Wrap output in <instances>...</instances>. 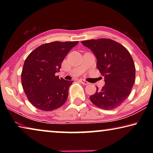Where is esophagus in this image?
<instances>
[{
    "instance_id": "esophagus-1",
    "label": "esophagus",
    "mask_w": 153,
    "mask_h": 153,
    "mask_svg": "<svg viewBox=\"0 0 153 153\" xmlns=\"http://www.w3.org/2000/svg\"><path fill=\"white\" fill-rule=\"evenodd\" d=\"M79 82H81L82 84H84V85H88V84H89L88 82L87 81H86V80L83 79H79Z\"/></svg>"
}]
</instances>
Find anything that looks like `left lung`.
<instances>
[{"instance_id": "obj_1", "label": "left lung", "mask_w": 153, "mask_h": 153, "mask_svg": "<svg viewBox=\"0 0 153 153\" xmlns=\"http://www.w3.org/2000/svg\"><path fill=\"white\" fill-rule=\"evenodd\" d=\"M97 59V66L105 77V85L90 97L93 104L105 110L114 109L128 98L135 81L136 69L129 51L111 39L84 40Z\"/></svg>"}]
</instances>
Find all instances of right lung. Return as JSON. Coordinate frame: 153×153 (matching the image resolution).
<instances>
[{"label":"right lung","instance_id":"right-lung-1","mask_svg":"<svg viewBox=\"0 0 153 153\" xmlns=\"http://www.w3.org/2000/svg\"><path fill=\"white\" fill-rule=\"evenodd\" d=\"M79 42H55L44 44L34 49L24 62L22 84L32 105L38 109L51 111L61 107L68 97L67 81L55 74L71 49Z\"/></svg>","mask_w":153,"mask_h":153}]
</instances>
